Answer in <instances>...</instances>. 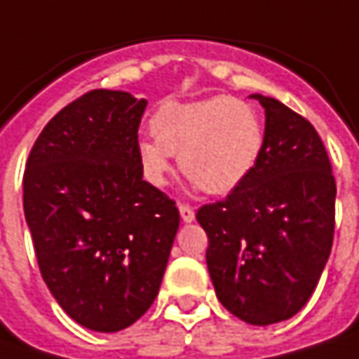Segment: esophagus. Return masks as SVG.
I'll return each mask as SVG.
<instances>
[{
    "label": "esophagus",
    "instance_id": "obj_1",
    "mask_svg": "<svg viewBox=\"0 0 359 359\" xmlns=\"http://www.w3.org/2000/svg\"><path fill=\"white\" fill-rule=\"evenodd\" d=\"M179 212H180V219H182V223H193V221H195V210L191 209L189 205L180 203Z\"/></svg>",
    "mask_w": 359,
    "mask_h": 359
}]
</instances>
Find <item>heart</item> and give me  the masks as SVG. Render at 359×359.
I'll return each instance as SVG.
<instances>
[{
	"label": "heart",
	"mask_w": 359,
	"mask_h": 359,
	"mask_svg": "<svg viewBox=\"0 0 359 359\" xmlns=\"http://www.w3.org/2000/svg\"><path fill=\"white\" fill-rule=\"evenodd\" d=\"M152 134L136 140L144 177L164 184L172 158L198 189L229 195L251 177L265 149V126L247 102L215 96L196 102H168L152 116Z\"/></svg>",
	"instance_id": "heart-1"
}]
</instances>
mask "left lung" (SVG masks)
I'll return each instance as SVG.
<instances>
[{"mask_svg": "<svg viewBox=\"0 0 359 359\" xmlns=\"http://www.w3.org/2000/svg\"><path fill=\"white\" fill-rule=\"evenodd\" d=\"M265 110V149L251 177L196 221L225 309L251 325L293 318L311 297L334 243L335 180L320 134L283 102Z\"/></svg>", "mask_w": 359, "mask_h": 359, "instance_id": "8db88e82", "label": "left lung"}]
</instances>
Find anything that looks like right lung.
Instances as JSON below:
<instances>
[{
	"label": "right lung",
	"instance_id": "add662e5",
	"mask_svg": "<svg viewBox=\"0 0 359 359\" xmlns=\"http://www.w3.org/2000/svg\"><path fill=\"white\" fill-rule=\"evenodd\" d=\"M149 102L92 90L55 114L24 172V212L55 302L92 332L142 318L179 231L175 201L142 180L138 124Z\"/></svg>",
	"mask_w": 359,
	"mask_h": 359
}]
</instances>
